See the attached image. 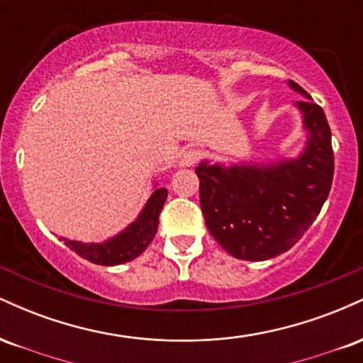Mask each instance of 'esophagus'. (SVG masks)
<instances>
[{
	"instance_id": "obj_1",
	"label": "esophagus",
	"mask_w": 363,
	"mask_h": 363,
	"mask_svg": "<svg viewBox=\"0 0 363 363\" xmlns=\"http://www.w3.org/2000/svg\"><path fill=\"white\" fill-rule=\"evenodd\" d=\"M199 158H201V153H199V150L189 148V150H186L184 153H182L179 164H181L182 167H191V165H194L196 162L199 160Z\"/></svg>"
}]
</instances>
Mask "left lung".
Listing matches in <instances>:
<instances>
[{
    "label": "left lung",
    "instance_id": "8db88e82",
    "mask_svg": "<svg viewBox=\"0 0 363 363\" xmlns=\"http://www.w3.org/2000/svg\"><path fill=\"white\" fill-rule=\"evenodd\" d=\"M289 85L309 140L302 155L277 165H230L201 162L199 203L210 234L228 254L264 261L289 251L314 223L328 199L335 174L331 129L326 114L294 80Z\"/></svg>",
    "mask_w": 363,
    "mask_h": 363
}]
</instances>
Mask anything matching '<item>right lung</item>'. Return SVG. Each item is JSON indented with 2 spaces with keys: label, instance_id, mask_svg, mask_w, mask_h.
<instances>
[{
  "label": "right lung",
  "instance_id": "right-lung-1",
  "mask_svg": "<svg viewBox=\"0 0 363 363\" xmlns=\"http://www.w3.org/2000/svg\"><path fill=\"white\" fill-rule=\"evenodd\" d=\"M167 199V189L158 187L150 196L138 218L126 230L102 244H83L65 239V244L83 259L101 266H116L138 257L152 242L158 228V216Z\"/></svg>",
  "mask_w": 363,
  "mask_h": 363
}]
</instances>
